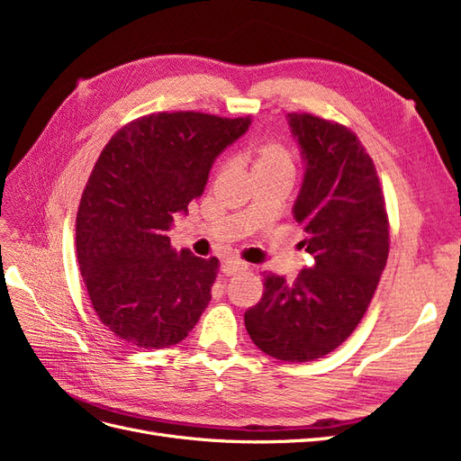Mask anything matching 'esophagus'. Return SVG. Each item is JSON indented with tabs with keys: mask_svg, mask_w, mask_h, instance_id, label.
I'll return each mask as SVG.
<instances>
[{
	"mask_svg": "<svg viewBox=\"0 0 461 461\" xmlns=\"http://www.w3.org/2000/svg\"><path fill=\"white\" fill-rule=\"evenodd\" d=\"M248 269V265L244 261H225L221 265V271L225 273L227 276H232L236 273H242Z\"/></svg>",
	"mask_w": 461,
	"mask_h": 461,
	"instance_id": "obj_1",
	"label": "esophagus"
}]
</instances>
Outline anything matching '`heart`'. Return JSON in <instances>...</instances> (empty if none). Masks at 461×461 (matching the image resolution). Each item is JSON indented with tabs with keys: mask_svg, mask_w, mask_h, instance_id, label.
Returning a JSON list of instances; mask_svg holds the SVG:
<instances>
[{
	"mask_svg": "<svg viewBox=\"0 0 461 461\" xmlns=\"http://www.w3.org/2000/svg\"><path fill=\"white\" fill-rule=\"evenodd\" d=\"M252 171L256 175H273V173H292V156L290 151L278 142H265L254 149Z\"/></svg>",
	"mask_w": 461,
	"mask_h": 461,
	"instance_id": "1",
	"label": "heart"
}]
</instances>
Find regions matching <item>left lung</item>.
<instances>
[{"label":"left lung","instance_id":"8db88e82","mask_svg":"<svg viewBox=\"0 0 461 461\" xmlns=\"http://www.w3.org/2000/svg\"><path fill=\"white\" fill-rule=\"evenodd\" d=\"M286 119L305 165L292 213L315 263L294 283L265 273V294L244 323L261 352L296 364L339 348L367 312L388 258V217L375 165L350 129L308 113Z\"/></svg>","mask_w":461,"mask_h":461}]
</instances>
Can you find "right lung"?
<instances>
[{
  "mask_svg": "<svg viewBox=\"0 0 461 461\" xmlns=\"http://www.w3.org/2000/svg\"><path fill=\"white\" fill-rule=\"evenodd\" d=\"M252 119L176 111L129 122L95 161L77 213V258L102 323L127 344H178L212 300L219 259L171 246L176 213Z\"/></svg>",
  "mask_w": 461,
  "mask_h": 461,
  "instance_id": "1",
  "label": "right lung"
}]
</instances>
